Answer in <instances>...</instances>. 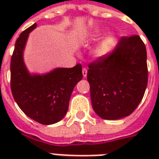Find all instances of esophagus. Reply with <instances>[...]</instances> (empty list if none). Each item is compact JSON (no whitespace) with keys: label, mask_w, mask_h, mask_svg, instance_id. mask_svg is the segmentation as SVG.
<instances>
[{"label":"esophagus","mask_w":159,"mask_h":159,"mask_svg":"<svg viewBox=\"0 0 159 159\" xmlns=\"http://www.w3.org/2000/svg\"><path fill=\"white\" fill-rule=\"evenodd\" d=\"M82 75H83V77H87V68H85V67H83V68H82Z\"/></svg>","instance_id":"34e87169"}]
</instances>
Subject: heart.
Masks as SVG:
<instances>
[{"label": "heart", "instance_id": "obj_1", "mask_svg": "<svg viewBox=\"0 0 159 159\" xmlns=\"http://www.w3.org/2000/svg\"><path fill=\"white\" fill-rule=\"evenodd\" d=\"M107 49V44H104L102 46V48H100V53H105Z\"/></svg>", "mask_w": 159, "mask_h": 159}]
</instances>
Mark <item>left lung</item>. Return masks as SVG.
Segmentation results:
<instances>
[{
  "label": "left lung",
  "mask_w": 159,
  "mask_h": 159,
  "mask_svg": "<svg viewBox=\"0 0 159 159\" xmlns=\"http://www.w3.org/2000/svg\"><path fill=\"white\" fill-rule=\"evenodd\" d=\"M92 107L105 120L129 116L143 99L148 84L145 44L139 35L123 36L111 53L88 64Z\"/></svg>",
  "instance_id": "left-lung-1"
}]
</instances>
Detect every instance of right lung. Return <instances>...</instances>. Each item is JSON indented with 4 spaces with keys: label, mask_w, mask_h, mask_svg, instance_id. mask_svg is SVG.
I'll return each mask as SVG.
<instances>
[{
    "label": "right lung",
    "mask_w": 159,
    "mask_h": 159,
    "mask_svg": "<svg viewBox=\"0 0 159 159\" xmlns=\"http://www.w3.org/2000/svg\"><path fill=\"white\" fill-rule=\"evenodd\" d=\"M36 26L34 24L26 29L16 40L11 60V89L26 116L42 125H52L67 113L72 90L82 78V65L31 76L24 63L23 50L29 34Z\"/></svg>",
    "instance_id": "right-lung-1"
}]
</instances>
